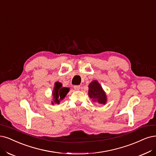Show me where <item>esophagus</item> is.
I'll list each match as a JSON object with an SVG mask.
<instances>
[{
  "instance_id": "1",
  "label": "esophagus",
  "mask_w": 156,
  "mask_h": 156,
  "mask_svg": "<svg viewBox=\"0 0 156 156\" xmlns=\"http://www.w3.org/2000/svg\"><path fill=\"white\" fill-rule=\"evenodd\" d=\"M80 89V85H74V89L76 90H78Z\"/></svg>"
}]
</instances>
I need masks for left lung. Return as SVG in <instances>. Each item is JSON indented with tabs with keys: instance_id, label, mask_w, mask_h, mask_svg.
Wrapping results in <instances>:
<instances>
[{
	"instance_id": "8db88e82",
	"label": "left lung",
	"mask_w": 156,
	"mask_h": 156,
	"mask_svg": "<svg viewBox=\"0 0 156 156\" xmlns=\"http://www.w3.org/2000/svg\"><path fill=\"white\" fill-rule=\"evenodd\" d=\"M89 96L93 101L100 104H105L107 98L105 91L97 80L91 82L89 85Z\"/></svg>"
}]
</instances>
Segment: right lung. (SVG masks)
Masks as SVG:
<instances>
[{
	"label": "right lung",
	"mask_w": 156,
	"mask_h": 156,
	"mask_svg": "<svg viewBox=\"0 0 156 156\" xmlns=\"http://www.w3.org/2000/svg\"><path fill=\"white\" fill-rule=\"evenodd\" d=\"M69 88L68 87H63L62 84L58 82L55 83V87L53 91V101L51 102L52 104L57 103L59 104L60 101L62 100L67 94L69 93Z\"/></svg>",
	"instance_id": "1"
}]
</instances>
